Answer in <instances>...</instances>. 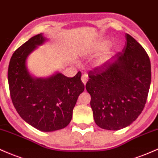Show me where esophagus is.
Wrapping results in <instances>:
<instances>
[{"instance_id":"1","label":"esophagus","mask_w":158,"mask_h":158,"mask_svg":"<svg viewBox=\"0 0 158 158\" xmlns=\"http://www.w3.org/2000/svg\"><path fill=\"white\" fill-rule=\"evenodd\" d=\"M81 81H82L83 84L86 85V82L88 81V75H87L86 74H83V75H82V76H81Z\"/></svg>"}]
</instances>
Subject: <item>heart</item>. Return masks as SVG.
Returning a JSON list of instances; mask_svg holds the SVG:
<instances>
[{
  "label": "heart",
  "instance_id": "1",
  "mask_svg": "<svg viewBox=\"0 0 158 158\" xmlns=\"http://www.w3.org/2000/svg\"><path fill=\"white\" fill-rule=\"evenodd\" d=\"M110 44H111V42L109 40H101V41L98 42V44L95 45V46H94V52H95L97 54L103 52H104L105 50L109 47V45H110ZM117 47H118V46L115 45V44H114V45H113V48H114V49H116ZM106 60V57H101V58H100L99 60H98V65L103 64Z\"/></svg>",
  "mask_w": 158,
  "mask_h": 158
}]
</instances>
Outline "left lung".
<instances>
[{"label": "left lung", "instance_id": "obj_1", "mask_svg": "<svg viewBox=\"0 0 158 158\" xmlns=\"http://www.w3.org/2000/svg\"><path fill=\"white\" fill-rule=\"evenodd\" d=\"M121 52L89 72L87 92L95 123L119 130L135 121L147 100L151 64L145 49L129 34Z\"/></svg>", "mask_w": 158, "mask_h": 158}]
</instances>
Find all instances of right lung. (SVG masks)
<instances>
[{
  "label": "right lung",
  "instance_id": "add662e5",
  "mask_svg": "<svg viewBox=\"0 0 158 158\" xmlns=\"http://www.w3.org/2000/svg\"><path fill=\"white\" fill-rule=\"evenodd\" d=\"M46 40L42 34L35 35L15 51L9 65L8 82L12 103L22 119L38 130L53 131L70 123L84 84L81 72L73 77L59 72L46 78L29 74L27 57Z\"/></svg>",
  "mask_w": 158,
  "mask_h": 158
}]
</instances>
